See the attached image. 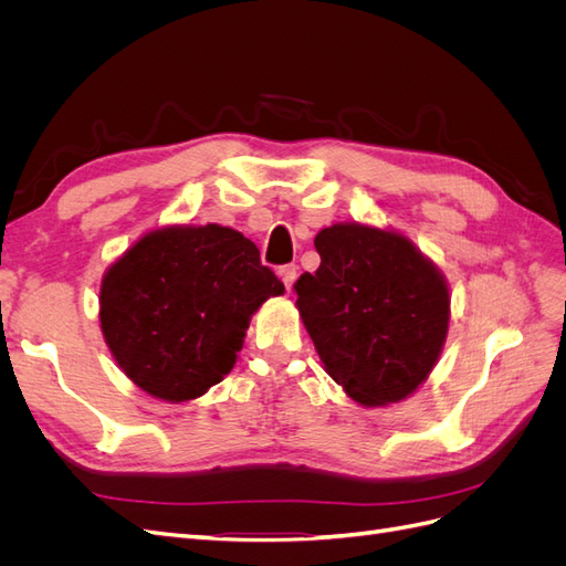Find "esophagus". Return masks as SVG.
<instances>
[{
  "mask_svg": "<svg viewBox=\"0 0 566 566\" xmlns=\"http://www.w3.org/2000/svg\"><path fill=\"white\" fill-rule=\"evenodd\" d=\"M279 279L285 283V290L293 287L295 279H297V266L295 264H285L279 269Z\"/></svg>",
  "mask_w": 566,
  "mask_h": 566,
  "instance_id": "1",
  "label": "esophagus"
}]
</instances>
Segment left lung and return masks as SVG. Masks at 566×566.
Segmentation results:
<instances>
[{
    "mask_svg": "<svg viewBox=\"0 0 566 566\" xmlns=\"http://www.w3.org/2000/svg\"><path fill=\"white\" fill-rule=\"evenodd\" d=\"M314 245L321 266L302 273L293 290L325 373L366 408L408 399L447 345V276L389 227L337 221Z\"/></svg>",
    "mask_w": 566,
    "mask_h": 566,
    "instance_id": "obj_1",
    "label": "left lung"
}]
</instances>
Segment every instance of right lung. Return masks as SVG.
Returning a JSON list of instances; mask_svg holds the SVG:
<instances>
[{"mask_svg":"<svg viewBox=\"0 0 566 566\" xmlns=\"http://www.w3.org/2000/svg\"><path fill=\"white\" fill-rule=\"evenodd\" d=\"M283 293L241 231L167 224L146 231L106 269L98 323L136 387L184 403L227 378L252 314Z\"/></svg>","mask_w":566,"mask_h":566,"instance_id":"obj_1","label":"right lung"}]
</instances>
